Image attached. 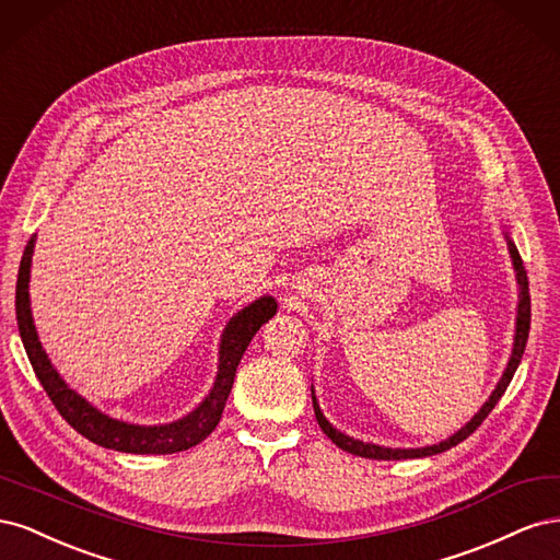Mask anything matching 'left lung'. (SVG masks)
Instances as JSON below:
<instances>
[{
    "instance_id": "obj_1",
    "label": "left lung",
    "mask_w": 560,
    "mask_h": 560,
    "mask_svg": "<svg viewBox=\"0 0 560 560\" xmlns=\"http://www.w3.org/2000/svg\"><path fill=\"white\" fill-rule=\"evenodd\" d=\"M510 254L514 259V268H516V280H518V287H521V296H518V317H516V336H514V350H512V358H510V364H506L504 374L498 383V387L493 389V395H490V399L481 406V411L474 416L467 425L455 432L453 436H448L446 442L442 444H434V446H425V448H385V446H376V444H364V442H358V439L352 436H346L343 432H338L336 428H331L327 418L322 416L319 406L313 397V409H315V418H317V425L322 428V432H325L331 442L346 451V453H352V455H360V457H369V460H406V457H425V455H434V453H444L453 446H457L460 442H465V439L477 430L481 422L488 418V413L495 409V404L500 401V397L504 395L506 385L512 383L516 369L521 364V358H523V350H525V343H528V331H530V292H528V273H525V266H523V259L518 249L514 247V243H510Z\"/></svg>"
}]
</instances>
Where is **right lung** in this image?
<instances>
[{"label": "right lung", "instance_id": "right-lung-1", "mask_svg": "<svg viewBox=\"0 0 560 560\" xmlns=\"http://www.w3.org/2000/svg\"><path fill=\"white\" fill-rule=\"evenodd\" d=\"M32 249H35V235H32L30 243L25 245L21 268H19V282H15V319H19V331H21L30 364L35 369L39 383L44 385L46 395L50 401H54L58 413L70 422L79 434L91 439L93 444L121 451V453H140V455L179 453L200 444L202 439L210 436L212 430L219 425V420H222V411L233 387L235 369H238L252 336L257 334L264 322H268L278 311L276 299L264 296L259 301L249 303V306L243 308L235 317H231L222 336V346H219V374H217L214 387L210 389V395L196 411H191L182 420L167 422V425H130V422L114 420L93 409L86 399L79 397L74 389L65 385L54 364L48 362L30 313L27 282H30Z\"/></svg>", "mask_w": 560, "mask_h": 560}]
</instances>
